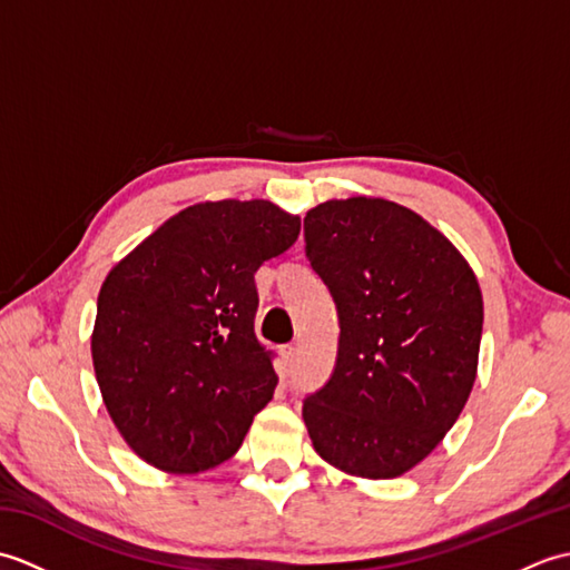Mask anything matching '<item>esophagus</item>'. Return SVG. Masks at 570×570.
Segmentation results:
<instances>
[{"mask_svg":"<svg viewBox=\"0 0 570 570\" xmlns=\"http://www.w3.org/2000/svg\"><path fill=\"white\" fill-rule=\"evenodd\" d=\"M278 355H282V362H284L286 367H292L294 362H296V345L294 343L282 345V347H278Z\"/></svg>","mask_w":570,"mask_h":570,"instance_id":"1","label":"esophagus"}]
</instances>
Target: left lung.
<instances>
[{
    "label": "left lung",
    "instance_id": "1",
    "mask_svg": "<svg viewBox=\"0 0 570 570\" xmlns=\"http://www.w3.org/2000/svg\"><path fill=\"white\" fill-rule=\"evenodd\" d=\"M304 237L341 321L331 380L304 399L313 448L350 475H404L451 431L475 382L478 278L439 229L382 198L321 203Z\"/></svg>",
    "mask_w": 570,
    "mask_h": 570
}]
</instances>
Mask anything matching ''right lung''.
<instances>
[{"label": "right lung", "mask_w": 570, "mask_h": 570, "mask_svg": "<svg viewBox=\"0 0 570 570\" xmlns=\"http://www.w3.org/2000/svg\"><path fill=\"white\" fill-rule=\"evenodd\" d=\"M298 233V217L269 200L198 203L107 274L92 365L115 426L149 465H220L272 402L278 380L254 333V274Z\"/></svg>", "instance_id": "1"}]
</instances>
